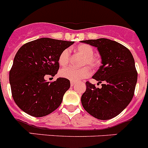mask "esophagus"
<instances>
[{"instance_id": "obj_1", "label": "esophagus", "mask_w": 148, "mask_h": 148, "mask_svg": "<svg viewBox=\"0 0 148 148\" xmlns=\"http://www.w3.org/2000/svg\"><path fill=\"white\" fill-rule=\"evenodd\" d=\"M70 85H71V87H74V86L75 85V82H71V83H70Z\"/></svg>"}]
</instances>
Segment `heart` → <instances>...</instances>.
Segmentation results:
<instances>
[{
  "label": "heart",
  "mask_w": 148,
  "mask_h": 148,
  "mask_svg": "<svg viewBox=\"0 0 148 148\" xmlns=\"http://www.w3.org/2000/svg\"><path fill=\"white\" fill-rule=\"evenodd\" d=\"M77 53L84 57L82 61V66L88 65L90 67L96 68L100 64V60L93 56L94 49L91 46L86 44H82L75 47ZM70 61V50L64 49L61 52L58 57V64L61 66H66ZM91 74V70L89 66H84L80 69H75L73 67H66L60 72V75L62 78L70 80V82H77L87 78Z\"/></svg>",
  "instance_id": "obj_1"
}]
</instances>
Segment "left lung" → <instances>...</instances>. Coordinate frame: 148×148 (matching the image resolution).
Instances as JSON below:
<instances>
[{
	"label": "left lung",
	"instance_id": "left-lung-1",
	"mask_svg": "<svg viewBox=\"0 0 148 148\" xmlns=\"http://www.w3.org/2000/svg\"><path fill=\"white\" fill-rule=\"evenodd\" d=\"M82 42L97 47L102 65L92 78L103 83L98 88L86 82L82 106L98 119H110L121 113L133 97L138 77L134 58L127 48L115 40L99 38Z\"/></svg>",
	"mask_w": 148,
	"mask_h": 148
}]
</instances>
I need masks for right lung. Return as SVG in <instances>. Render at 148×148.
<instances>
[{"label": "right lung", "instance_id": "right-lung-1", "mask_svg": "<svg viewBox=\"0 0 148 148\" xmlns=\"http://www.w3.org/2000/svg\"><path fill=\"white\" fill-rule=\"evenodd\" d=\"M73 43L42 38L18 49L10 72V83L15 104L27 114L42 117L61 105L70 80L58 78L49 82L44 77L56 75L60 54Z\"/></svg>", "mask_w": 148, "mask_h": 148}]
</instances>
